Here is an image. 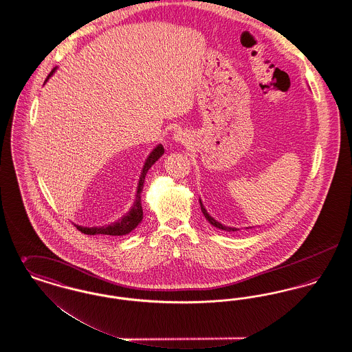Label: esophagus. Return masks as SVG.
I'll return each instance as SVG.
<instances>
[{"label": "esophagus", "mask_w": 352, "mask_h": 352, "mask_svg": "<svg viewBox=\"0 0 352 352\" xmlns=\"http://www.w3.org/2000/svg\"><path fill=\"white\" fill-rule=\"evenodd\" d=\"M174 138H175V141H179V142H184L186 141V137L181 132H177V133L174 134Z\"/></svg>", "instance_id": "esophagus-1"}]
</instances>
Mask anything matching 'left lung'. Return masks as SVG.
Returning <instances> with one entry per match:
<instances>
[{"mask_svg":"<svg viewBox=\"0 0 352 352\" xmlns=\"http://www.w3.org/2000/svg\"><path fill=\"white\" fill-rule=\"evenodd\" d=\"M199 203H201V212H203V215H204V218L207 219L208 221H210V224H212L214 227H217V228H219V230H223V231H227V232H234V231H239V228H232V227H227V226H223L221 223H219V221H217L215 219L211 218L210 215H208V212L206 211V208H204V206H203V203H201V201H199Z\"/></svg>","mask_w":352,"mask_h":352,"instance_id":"8db88e82","label":"left lung"}]
</instances>
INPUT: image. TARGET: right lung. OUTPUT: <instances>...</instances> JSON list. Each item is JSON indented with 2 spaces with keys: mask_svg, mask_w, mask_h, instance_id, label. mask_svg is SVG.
Instances as JSON below:
<instances>
[{
  "mask_svg": "<svg viewBox=\"0 0 352 352\" xmlns=\"http://www.w3.org/2000/svg\"><path fill=\"white\" fill-rule=\"evenodd\" d=\"M55 68L51 71L46 79V82L49 80L51 75L54 74ZM164 146L162 145H158L154 151H151V155L148 157L144 168H142V173H141V177H140V181H138V186H137V194H135V201L133 203V207L132 210L124 217L122 219H120L116 223H112L109 226H105V227H92V228H88V227H80V226H76V228L83 232L84 234H109V236H122V234H128L129 232H132L134 228L141 223L142 220V206H141V191H142V187H144V182H145V175L148 173V170L154 165L155 161L160 160V157L164 154Z\"/></svg>",
  "mask_w": 352,
  "mask_h": 352,
  "instance_id": "add662e5",
  "label": "right lung"
}]
</instances>
